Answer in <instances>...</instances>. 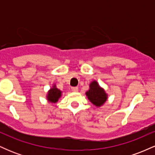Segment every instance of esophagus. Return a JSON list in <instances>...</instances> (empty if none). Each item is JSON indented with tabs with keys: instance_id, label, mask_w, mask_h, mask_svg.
Returning a JSON list of instances; mask_svg holds the SVG:
<instances>
[{
	"instance_id": "obj_1",
	"label": "esophagus",
	"mask_w": 155,
	"mask_h": 155,
	"mask_svg": "<svg viewBox=\"0 0 155 155\" xmlns=\"http://www.w3.org/2000/svg\"><path fill=\"white\" fill-rule=\"evenodd\" d=\"M71 90L74 92H78V87H71Z\"/></svg>"
}]
</instances>
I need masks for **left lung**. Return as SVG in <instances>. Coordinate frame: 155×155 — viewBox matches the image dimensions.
<instances>
[{
	"mask_svg": "<svg viewBox=\"0 0 155 155\" xmlns=\"http://www.w3.org/2000/svg\"><path fill=\"white\" fill-rule=\"evenodd\" d=\"M85 95L94 106L98 108L102 106L108 99V94L95 80L90 83L89 90L86 92Z\"/></svg>",
	"mask_w": 155,
	"mask_h": 155,
	"instance_id": "1",
	"label": "left lung"
}]
</instances>
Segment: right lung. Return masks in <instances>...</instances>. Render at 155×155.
<instances>
[{
  "label": "right lung",
  "mask_w": 155,
  "mask_h": 155,
  "mask_svg": "<svg viewBox=\"0 0 155 155\" xmlns=\"http://www.w3.org/2000/svg\"><path fill=\"white\" fill-rule=\"evenodd\" d=\"M63 92L57 88L56 84H53L52 87L49 89L47 94V100L51 104H56L60 97H62Z\"/></svg>",
  "instance_id": "1"
}]
</instances>
